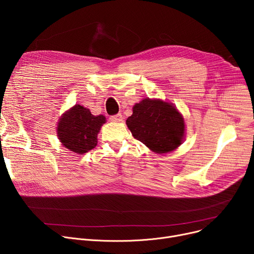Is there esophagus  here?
Masks as SVG:
<instances>
[{"label": "esophagus", "mask_w": 254, "mask_h": 254, "mask_svg": "<svg viewBox=\"0 0 254 254\" xmlns=\"http://www.w3.org/2000/svg\"><path fill=\"white\" fill-rule=\"evenodd\" d=\"M110 120L113 123H122L123 122V115H122V113L113 115V116L110 117Z\"/></svg>", "instance_id": "obj_1"}]
</instances>
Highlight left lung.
<instances>
[{"label": "left lung", "instance_id": "1", "mask_svg": "<svg viewBox=\"0 0 254 254\" xmlns=\"http://www.w3.org/2000/svg\"><path fill=\"white\" fill-rule=\"evenodd\" d=\"M127 126L134 138L158 154L176 150L185 137L182 114L161 99L146 98L135 104Z\"/></svg>", "mask_w": 254, "mask_h": 254}]
</instances>
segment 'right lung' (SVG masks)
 I'll return each mask as SVG.
<instances>
[{
    "mask_svg": "<svg viewBox=\"0 0 254 254\" xmlns=\"http://www.w3.org/2000/svg\"><path fill=\"white\" fill-rule=\"evenodd\" d=\"M104 124V115H92L89 109L76 104L60 117L58 138L66 149L84 154L97 146L98 134Z\"/></svg>",
    "mask_w": 254,
    "mask_h": 254,
    "instance_id": "1",
    "label": "right lung"
}]
</instances>
